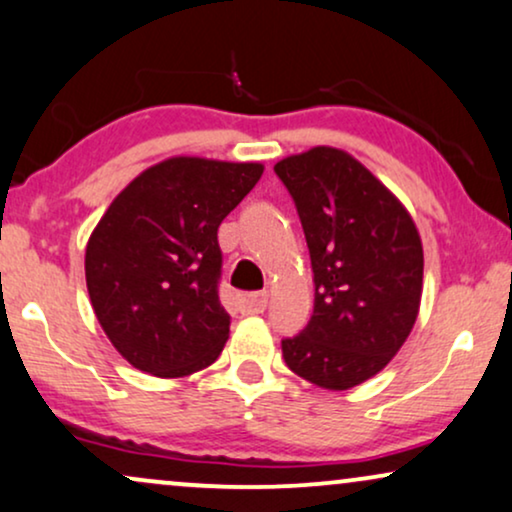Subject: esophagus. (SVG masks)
I'll use <instances>...</instances> for the list:
<instances>
[{"mask_svg": "<svg viewBox=\"0 0 512 512\" xmlns=\"http://www.w3.org/2000/svg\"><path fill=\"white\" fill-rule=\"evenodd\" d=\"M269 295L267 293H250L241 297V309L245 314H260L267 309Z\"/></svg>", "mask_w": 512, "mask_h": 512, "instance_id": "obj_1", "label": "esophagus"}]
</instances>
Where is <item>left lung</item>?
I'll return each instance as SVG.
<instances>
[{
  "instance_id": "left-lung-1",
  "label": "left lung",
  "mask_w": 512,
  "mask_h": 512,
  "mask_svg": "<svg viewBox=\"0 0 512 512\" xmlns=\"http://www.w3.org/2000/svg\"><path fill=\"white\" fill-rule=\"evenodd\" d=\"M300 215L314 314L281 342L290 371L342 392L390 364L423 295V243L409 210L357 158L314 146L274 165Z\"/></svg>"
}]
</instances>
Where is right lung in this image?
Wrapping results in <instances>:
<instances>
[{"mask_svg":"<svg viewBox=\"0 0 512 512\" xmlns=\"http://www.w3.org/2000/svg\"><path fill=\"white\" fill-rule=\"evenodd\" d=\"M262 172V163L174 155L103 212L84 276L103 333L134 368L184 378L217 361L231 323L217 295V229Z\"/></svg>","mask_w":512,"mask_h":512,"instance_id":"right-lung-1","label":"right lung"}]
</instances>
